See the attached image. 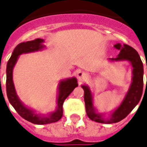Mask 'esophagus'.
Returning a JSON list of instances; mask_svg holds the SVG:
<instances>
[{
    "mask_svg": "<svg viewBox=\"0 0 147 147\" xmlns=\"http://www.w3.org/2000/svg\"><path fill=\"white\" fill-rule=\"evenodd\" d=\"M76 76L79 82H82V81H83V80H85V79H86L87 75L85 73L84 71H78V72H77Z\"/></svg>",
    "mask_w": 147,
    "mask_h": 147,
    "instance_id": "obj_1",
    "label": "esophagus"
}]
</instances>
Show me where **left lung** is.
I'll return each mask as SVG.
<instances>
[{
	"instance_id": "left-lung-1",
	"label": "left lung",
	"mask_w": 147,
	"mask_h": 147,
	"mask_svg": "<svg viewBox=\"0 0 147 147\" xmlns=\"http://www.w3.org/2000/svg\"><path fill=\"white\" fill-rule=\"evenodd\" d=\"M114 47L119 51V54L115 58H108V61L110 62L122 61H129L132 70L131 82L120 105L116 109L111 111L108 114L109 116L107 117L104 116V114L97 112V110L93 105V94L90 86L87 85H82V88L84 90V101L86 115L91 120L99 123H116L124 119L139 104L143 94V65L138 52L127 44L118 43Z\"/></svg>"
}]
</instances>
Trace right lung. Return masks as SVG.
I'll use <instances>...</instances> for the list:
<instances>
[{"instance_id": "obj_1", "label": "right lung", "mask_w": 147, "mask_h": 147, "mask_svg": "<svg viewBox=\"0 0 147 147\" xmlns=\"http://www.w3.org/2000/svg\"><path fill=\"white\" fill-rule=\"evenodd\" d=\"M43 43H44V40L37 38L34 40L19 43L14 49L11 56L7 61V68H6V90H7V96L10 104L12 105V107L16 109V111L22 118L36 125H46V124L54 123L59 121L63 115L64 101L73 91L74 89L78 86V82L76 77L61 79L57 86L56 110L47 115L38 114L35 110L31 109L26 106L20 100V99L17 95L16 87L13 82L14 67L21 54L40 51L46 48V46L43 45Z\"/></svg>"}]
</instances>
